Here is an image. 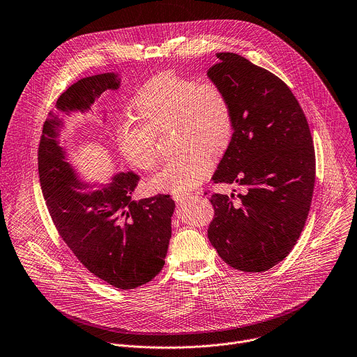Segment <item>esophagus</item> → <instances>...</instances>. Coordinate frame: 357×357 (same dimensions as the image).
I'll use <instances>...</instances> for the list:
<instances>
[{"mask_svg":"<svg viewBox=\"0 0 357 357\" xmlns=\"http://www.w3.org/2000/svg\"><path fill=\"white\" fill-rule=\"evenodd\" d=\"M172 197H174V200H175L176 203H182V202L188 200V199L190 197V195H189V193H174Z\"/></svg>","mask_w":357,"mask_h":357,"instance_id":"34e87169","label":"esophagus"}]
</instances>
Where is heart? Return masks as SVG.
<instances>
[{"label": "heart", "instance_id": "obj_1", "mask_svg": "<svg viewBox=\"0 0 357 357\" xmlns=\"http://www.w3.org/2000/svg\"><path fill=\"white\" fill-rule=\"evenodd\" d=\"M133 108L142 122L128 119L116 130L119 150L133 167L150 171L158 164L157 137L168 129L175 149L183 151L153 178L157 190L179 193L200 185L211 171V155L224 154L232 140V102L213 80L161 73L137 91Z\"/></svg>", "mask_w": 357, "mask_h": 357}]
</instances>
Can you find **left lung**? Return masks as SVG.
<instances>
[{"label": "left lung", "mask_w": 357, "mask_h": 357, "mask_svg": "<svg viewBox=\"0 0 357 357\" xmlns=\"http://www.w3.org/2000/svg\"><path fill=\"white\" fill-rule=\"evenodd\" d=\"M207 75L234 108V135L214 183H238L245 195L214 193L207 235L220 257L245 273L282 261L306 224L316 154L306 115L291 89L270 70L234 52H218Z\"/></svg>", "instance_id": "left-lung-1"}]
</instances>
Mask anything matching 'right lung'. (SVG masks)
Masks as SVG:
<instances>
[{"label": "right lung", "instance_id": "right-lung-1", "mask_svg": "<svg viewBox=\"0 0 357 357\" xmlns=\"http://www.w3.org/2000/svg\"><path fill=\"white\" fill-rule=\"evenodd\" d=\"M119 87L115 73L83 77L56 100L62 112L87 111L107 89ZM38 144V178L51 220L76 256L96 277L119 289L150 282L164 267L175 203L169 195L132 200L133 172L116 174L102 189L76 179L58 146L61 121L50 114Z\"/></svg>", "mask_w": 357, "mask_h": 357}]
</instances>
